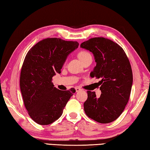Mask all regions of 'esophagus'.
<instances>
[{
	"label": "esophagus",
	"instance_id": "1",
	"mask_svg": "<svg viewBox=\"0 0 150 150\" xmlns=\"http://www.w3.org/2000/svg\"><path fill=\"white\" fill-rule=\"evenodd\" d=\"M75 89H76V92H78V91H80L81 90V89L80 88H78V87H76Z\"/></svg>",
	"mask_w": 150,
	"mask_h": 150
}]
</instances>
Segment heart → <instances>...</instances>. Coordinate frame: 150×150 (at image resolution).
Wrapping results in <instances>:
<instances>
[{
  "mask_svg": "<svg viewBox=\"0 0 150 150\" xmlns=\"http://www.w3.org/2000/svg\"><path fill=\"white\" fill-rule=\"evenodd\" d=\"M90 54L88 52L86 51H80L79 53H78V57H79V59L81 60H82L83 59H84L85 58H86L88 56H90Z\"/></svg>",
  "mask_w": 150,
  "mask_h": 150,
  "instance_id": "b5f03b06",
  "label": "heart"
}]
</instances>
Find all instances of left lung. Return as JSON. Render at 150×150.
<instances>
[{"instance_id": "left-lung-1", "label": "left lung", "mask_w": 150, "mask_h": 150, "mask_svg": "<svg viewBox=\"0 0 150 150\" xmlns=\"http://www.w3.org/2000/svg\"><path fill=\"white\" fill-rule=\"evenodd\" d=\"M80 47L93 54L96 66L90 76L101 80L100 97L88 91L84 111L99 123L111 122L122 114L130 98L133 76L129 60L121 47L107 38H91Z\"/></svg>"}]
</instances>
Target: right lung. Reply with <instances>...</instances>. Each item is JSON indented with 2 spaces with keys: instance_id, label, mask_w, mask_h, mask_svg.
<instances>
[{
  "instance_id": "right-lung-1",
  "label": "right lung",
  "mask_w": 150,
  "mask_h": 150,
  "mask_svg": "<svg viewBox=\"0 0 150 150\" xmlns=\"http://www.w3.org/2000/svg\"><path fill=\"white\" fill-rule=\"evenodd\" d=\"M77 41L47 38L31 47L23 60L20 86L23 103L30 117L41 125L59 119L74 89L62 91L54 87L52 78L60 70Z\"/></svg>"
}]
</instances>
